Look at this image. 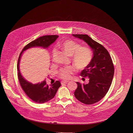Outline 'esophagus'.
<instances>
[{"instance_id": "obj_1", "label": "esophagus", "mask_w": 133, "mask_h": 133, "mask_svg": "<svg viewBox=\"0 0 133 133\" xmlns=\"http://www.w3.org/2000/svg\"><path fill=\"white\" fill-rule=\"evenodd\" d=\"M69 82V81H66V80H63L61 82V84H64V83H67Z\"/></svg>"}]
</instances>
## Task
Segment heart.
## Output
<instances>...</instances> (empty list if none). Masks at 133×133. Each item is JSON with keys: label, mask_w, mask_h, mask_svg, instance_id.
Instances as JSON below:
<instances>
[{"label": "heart", "mask_w": 133, "mask_h": 133, "mask_svg": "<svg viewBox=\"0 0 133 133\" xmlns=\"http://www.w3.org/2000/svg\"><path fill=\"white\" fill-rule=\"evenodd\" d=\"M59 46L69 56H72L73 64L77 69L82 70L87 68L92 59V52L87 46H80V44L72 40L61 41ZM75 71L73 65L68 66L61 69L59 72V77L64 80H69Z\"/></svg>", "instance_id": "b5f03b06"}]
</instances>
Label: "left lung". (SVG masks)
<instances>
[{"mask_svg": "<svg viewBox=\"0 0 133 133\" xmlns=\"http://www.w3.org/2000/svg\"><path fill=\"white\" fill-rule=\"evenodd\" d=\"M84 40L93 51V57L80 73V76L89 78V83L77 82L78 87L74 95L76 99L85 104H92L102 99L108 93L112 82L114 66L108 50L88 35L72 34Z\"/></svg>", "mask_w": 133, "mask_h": 133, "instance_id": "1", "label": "left lung"}]
</instances>
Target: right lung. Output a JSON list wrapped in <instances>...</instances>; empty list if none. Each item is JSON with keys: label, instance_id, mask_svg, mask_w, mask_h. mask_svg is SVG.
Wrapping results in <instances>:
<instances>
[{"label": "right lung", "instance_id": "add662e5", "mask_svg": "<svg viewBox=\"0 0 133 133\" xmlns=\"http://www.w3.org/2000/svg\"><path fill=\"white\" fill-rule=\"evenodd\" d=\"M58 35H45L35 39L26 45L20 54L18 60V77L19 83L23 91L33 101L37 103H43L53 99L61 86L59 81H56L52 85H49L45 80L37 84L32 83L21 76L19 71L20 58L22 53L26 50L36 46L47 48L58 37Z\"/></svg>", "mask_w": 133, "mask_h": 133}]
</instances>
